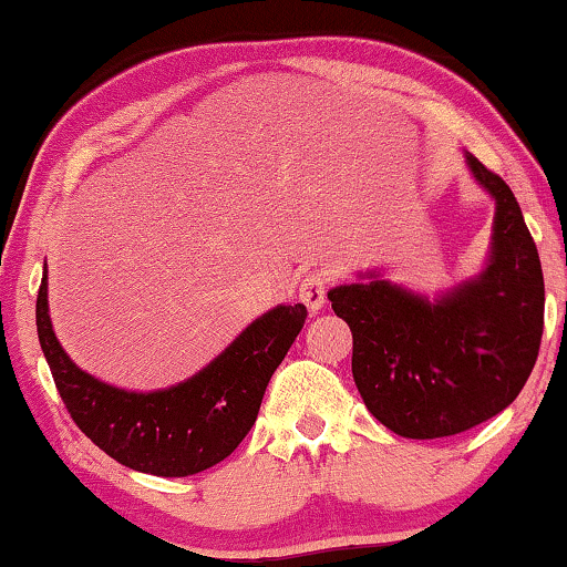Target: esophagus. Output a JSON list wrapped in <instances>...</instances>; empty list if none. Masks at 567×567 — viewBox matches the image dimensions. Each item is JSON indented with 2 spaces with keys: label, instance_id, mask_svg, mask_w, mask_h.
Masks as SVG:
<instances>
[{
  "label": "esophagus",
  "instance_id": "1",
  "mask_svg": "<svg viewBox=\"0 0 567 567\" xmlns=\"http://www.w3.org/2000/svg\"><path fill=\"white\" fill-rule=\"evenodd\" d=\"M326 292H328V277L322 272H310L302 277L300 282V300L308 305L310 312H318L322 305H326Z\"/></svg>",
  "mask_w": 567,
  "mask_h": 567
}]
</instances>
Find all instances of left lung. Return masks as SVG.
Instances as JSON below:
<instances>
[{
    "instance_id": "left-lung-1",
    "label": "left lung",
    "mask_w": 567,
    "mask_h": 567,
    "mask_svg": "<svg viewBox=\"0 0 567 567\" xmlns=\"http://www.w3.org/2000/svg\"><path fill=\"white\" fill-rule=\"evenodd\" d=\"M494 199L489 262L429 302L368 272L328 300L353 332V379L393 434L442 439L505 411L533 373L543 338L545 282L535 239L512 188L466 154Z\"/></svg>"
}]
</instances>
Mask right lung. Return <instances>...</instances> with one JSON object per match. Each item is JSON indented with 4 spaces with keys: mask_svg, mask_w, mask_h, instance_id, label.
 <instances>
[{
    "mask_svg": "<svg viewBox=\"0 0 567 567\" xmlns=\"http://www.w3.org/2000/svg\"><path fill=\"white\" fill-rule=\"evenodd\" d=\"M305 305H277L184 383L136 393L80 371L58 343L48 308V267L38 292V336L60 399L107 456L156 477H188L235 452L255 426L277 365L305 326Z\"/></svg>",
    "mask_w": 567,
    "mask_h": 567,
    "instance_id": "add662e5",
    "label": "right lung"
}]
</instances>
